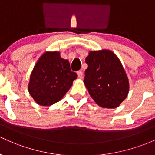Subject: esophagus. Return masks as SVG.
Returning a JSON list of instances; mask_svg holds the SVG:
<instances>
[{"mask_svg":"<svg viewBox=\"0 0 155 155\" xmlns=\"http://www.w3.org/2000/svg\"><path fill=\"white\" fill-rule=\"evenodd\" d=\"M78 76L79 78H83V71H77Z\"/></svg>","mask_w":155,"mask_h":155,"instance_id":"esophagus-1","label":"esophagus"}]
</instances>
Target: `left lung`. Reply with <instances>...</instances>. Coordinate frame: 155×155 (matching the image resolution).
Masks as SVG:
<instances>
[{
  "mask_svg": "<svg viewBox=\"0 0 155 155\" xmlns=\"http://www.w3.org/2000/svg\"><path fill=\"white\" fill-rule=\"evenodd\" d=\"M84 84L98 106L114 109L129 94V83L117 56L109 49L90 51L86 58Z\"/></svg>",
  "mask_w": 155,
  "mask_h": 155,
  "instance_id": "left-lung-1",
  "label": "left lung"
}]
</instances>
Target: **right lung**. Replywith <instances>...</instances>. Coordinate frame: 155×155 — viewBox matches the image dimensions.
Instances as JSON below:
<instances>
[{"instance_id":"right-lung-1","label":"right lung","mask_w":155,"mask_h":155,"mask_svg":"<svg viewBox=\"0 0 155 155\" xmlns=\"http://www.w3.org/2000/svg\"><path fill=\"white\" fill-rule=\"evenodd\" d=\"M77 78L59 51H45L33 68L28 91L38 105L49 106L64 97Z\"/></svg>"}]
</instances>
